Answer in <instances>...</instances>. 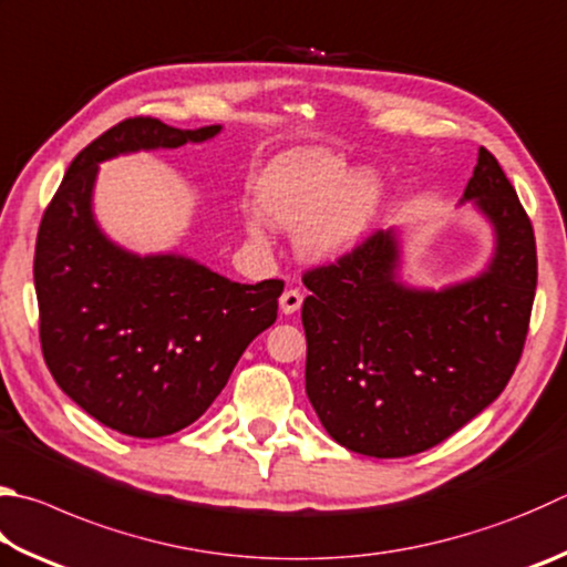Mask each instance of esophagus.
<instances>
[{"label":"esophagus","instance_id":"obj_1","mask_svg":"<svg viewBox=\"0 0 567 567\" xmlns=\"http://www.w3.org/2000/svg\"><path fill=\"white\" fill-rule=\"evenodd\" d=\"M302 307V292L300 290H285L280 297L282 315H295Z\"/></svg>","mask_w":567,"mask_h":567}]
</instances>
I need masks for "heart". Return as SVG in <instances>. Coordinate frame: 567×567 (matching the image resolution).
<instances>
[{
  "label": "heart",
  "instance_id": "heart-1",
  "mask_svg": "<svg viewBox=\"0 0 567 567\" xmlns=\"http://www.w3.org/2000/svg\"><path fill=\"white\" fill-rule=\"evenodd\" d=\"M257 208L243 215L245 235L255 245L275 228L297 234L302 257L337 262L367 238L384 198L377 168H352L324 148H295L265 163L255 181Z\"/></svg>",
  "mask_w": 567,
  "mask_h": 567
}]
</instances>
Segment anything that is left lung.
<instances>
[{
  "label": "left lung",
  "mask_w": 567,
  "mask_h": 567,
  "mask_svg": "<svg viewBox=\"0 0 567 567\" xmlns=\"http://www.w3.org/2000/svg\"><path fill=\"white\" fill-rule=\"evenodd\" d=\"M466 203L493 235L466 280L406 282L401 228L305 275V389L327 434L354 454L401 458L441 444L498 399L518 364L538 260L528 215L486 148Z\"/></svg>",
  "instance_id": "1"
}]
</instances>
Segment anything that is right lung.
Instances as JSON below:
<instances>
[{
  "label": "right lung",
  "instance_id": "add662e5",
  "mask_svg": "<svg viewBox=\"0 0 567 567\" xmlns=\"http://www.w3.org/2000/svg\"><path fill=\"white\" fill-rule=\"evenodd\" d=\"M220 131L121 121L71 161L41 218L34 287L47 367L74 404L118 434L158 439L190 426L277 319L280 280L240 285L178 252L138 255L96 220L101 163Z\"/></svg>",
  "mask_w": 567,
  "mask_h": 567
}]
</instances>
